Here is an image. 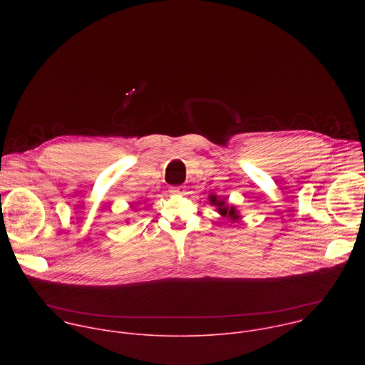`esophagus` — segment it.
Instances as JSON below:
<instances>
[{
  "mask_svg": "<svg viewBox=\"0 0 365 365\" xmlns=\"http://www.w3.org/2000/svg\"><path fill=\"white\" fill-rule=\"evenodd\" d=\"M170 192L182 195V193H185V186H173V187H170Z\"/></svg>",
  "mask_w": 365,
  "mask_h": 365,
  "instance_id": "esophagus-1",
  "label": "esophagus"
}]
</instances>
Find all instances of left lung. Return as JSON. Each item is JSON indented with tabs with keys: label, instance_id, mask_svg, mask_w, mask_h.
Instances as JSON below:
<instances>
[{
	"label": "left lung",
	"instance_id": "1",
	"mask_svg": "<svg viewBox=\"0 0 365 365\" xmlns=\"http://www.w3.org/2000/svg\"><path fill=\"white\" fill-rule=\"evenodd\" d=\"M211 203L218 206V212H220L222 217H227V218H230L231 221H238V220H240V215H238V212H237V210H235V206H228V205L225 203V200H222V199L218 200L217 196H211Z\"/></svg>",
	"mask_w": 365,
	"mask_h": 365
}]
</instances>
